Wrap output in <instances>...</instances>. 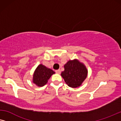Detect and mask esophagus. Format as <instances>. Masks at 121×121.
Listing matches in <instances>:
<instances>
[{"label": "esophagus", "mask_w": 121, "mask_h": 121, "mask_svg": "<svg viewBox=\"0 0 121 121\" xmlns=\"http://www.w3.org/2000/svg\"><path fill=\"white\" fill-rule=\"evenodd\" d=\"M55 72L57 74H60V73H61V70H60V69H57V70H56L55 71Z\"/></svg>", "instance_id": "34e87169"}]
</instances>
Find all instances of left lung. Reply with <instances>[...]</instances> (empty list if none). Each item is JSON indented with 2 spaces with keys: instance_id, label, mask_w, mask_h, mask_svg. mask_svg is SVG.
Returning <instances> with one entry per match:
<instances>
[{
  "instance_id": "left-lung-1",
  "label": "left lung",
  "mask_w": 121,
  "mask_h": 121,
  "mask_svg": "<svg viewBox=\"0 0 121 121\" xmlns=\"http://www.w3.org/2000/svg\"><path fill=\"white\" fill-rule=\"evenodd\" d=\"M64 69L61 76L69 87H79L87 77L86 66L76 59L68 61L64 65Z\"/></svg>"
}]
</instances>
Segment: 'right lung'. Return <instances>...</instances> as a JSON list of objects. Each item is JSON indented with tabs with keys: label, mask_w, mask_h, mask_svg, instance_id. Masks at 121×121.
I'll return each mask as SVG.
<instances>
[{
	"label": "right lung",
	"mask_w": 121,
	"mask_h": 121,
	"mask_svg": "<svg viewBox=\"0 0 121 121\" xmlns=\"http://www.w3.org/2000/svg\"><path fill=\"white\" fill-rule=\"evenodd\" d=\"M55 72L52 69L47 67L43 64H40L34 72L32 82L37 86L41 87L47 84L49 78Z\"/></svg>",
	"instance_id": "1"
}]
</instances>
